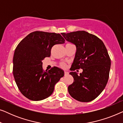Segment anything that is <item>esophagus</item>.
I'll use <instances>...</instances> for the list:
<instances>
[{
    "mask_svg": "<svg viewBox=\"0 0 123 123\" xmlns=\"http://www.w3.org/2000/svg\"><path fill=\"white\" fill-rule=\"evenodd\" d=\"M68 74H69V73L68 72H67V71L64 72V75H65V76H66V75H68Z\"/></svg>",
    "mask_w": 123,
    "mask_h": 123,
    "instance_id": "1",
    "label": "esophagus"
}]
</instances>
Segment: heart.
<instances>
[{
	"mask_svg": "<svg viewBox=\"0 0 123 123\" xmlns=\"http://www.w3.org/2000/svg\"><path fill=\"white\" fill-rule=\"evenodd\" d=\"M60 67L63 68H65L67 67V65L65 63H61L60 64Z\"/></svg>",
	"mask_w": 123,
	"mask_h": 123,
	"instance_id": "b5f03b06",
	"label": "heart"
}]
</instances>
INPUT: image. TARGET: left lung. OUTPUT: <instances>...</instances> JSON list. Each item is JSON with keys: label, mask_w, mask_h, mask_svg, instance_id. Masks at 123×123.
<instances>
[{"label": "left lung", "mask_w": 123, "mask_h": 123, "mask_svg": "<svg viewBox=\"0 0 123 123\" xmlns=\"http://www.w3.org/2000/svg\"><path fill=\"white\" fill-rule=\"evenodd\" d=\"M62 35L67 41L76 46L70 70L83 69L80 75L75 72L70 73L74 82L68 87L69 93L78 101H91L102 92L109 80L111 59L106 48L101 40L86 31Z\"/></svg>", "instance_id": "8db88e82"}]
</instances>
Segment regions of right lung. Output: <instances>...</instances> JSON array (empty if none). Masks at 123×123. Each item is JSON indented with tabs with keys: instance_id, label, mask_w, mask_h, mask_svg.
I'll list each match as a JSON object with an SVG mask.
<instances>
[{
	"instance_id": "obj_1",
	"label": "right lung",
	"mask_w": 123,
	"mask_h": 123,
	"mask_svg": "<svg viewBox=\"0 0 123 123\" xmlns=\"http://www.w3.org/2000/svg\"><path fill=\"white\" fill-rule=\"evenodd\" d=\"M61 35L43 31L30 33L18 43L13 56V73L23 96L32 101L46 98L64 72L54 67L48 71L43 68L42 60L51 55L54 45L64 43Z\"/></svg>"
}]
</instances>
